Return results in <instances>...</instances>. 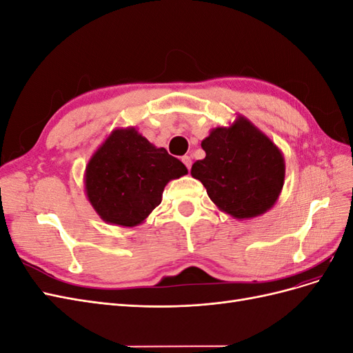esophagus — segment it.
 <instances>
[{"label":"esophagus","instance_id":"obj_1","mask_svg":"<svg viewBox=\"0 0 353 353\" xmlns=\"http://www.w3.org/2000/svg\"><path fill=\"white\" fill-rule=\"evenodd\" d=\"M181 160H183V163L187 166V169L190 170V168H191V157L190 156H183V157H181Z\"/></svg>","mask_w":353,"mask_h":353}]
</instances>
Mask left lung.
Segmentation results:
<instances>
[{
	"label": "left lung",
	"mask_w": 353,
	"mask_h": 353,
	"mask_svg": "<svg viewBox=\"0 0 353 353\" xmlns=\"http://www.w3.org/2000/svg\"><path fill=\"white\" fill-rule=\"evenodd\" d=\"M201 148L206 157L194 162L191 175L219 210L250 219L275 205L284 185V157L249 119L239 116L231 126L212 130Z\"/></svg>",
	"instance_id": "obj_1"
}]
</instances>
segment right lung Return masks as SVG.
<instances>
[{
	"label": "right lung",
	"mask_w": 353,
	"mask_h": 353,
	"mask_svg": "<svg viewBox=\"0 0 353 353\" xmlns=\"http://www.w3.org/2000/svg\"><path fill=\"white\" fill-rule=\"evenodd\" d=\"M187 172L181 160L154 147L135 128L114 130L90 159L85 191L103 221L135 227L160 205L169 181Z\"/></svg>",
	"instance_id": "add662e5"
}]
</instances>
